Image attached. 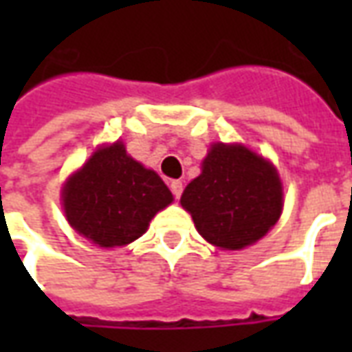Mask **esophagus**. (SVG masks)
<instances>
[{"label": "esophagus", "mask_w": 352, "mask_h": 352, "mask_svg": "<svg viewBox=\"0 0 352 352\" xmlns=\"http://www.w3.org/2000/svg\"><path fill=\"white\" fill-rule=\"evenodd\" d=\"M169 188H171V194H173L177 199L181 198V194H183V183H181V181H171V183H169Z\"/></svg>", "instance_id": "obj_1"}]
</instances>
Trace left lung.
<instances>
[{
	"label": "left lung",
	"instance_id": "1",
	"mask_svg": "<svg viewBox=\"0 0 352 352\" xmlns=\"http://www.w3.org/2000/svg\"><path fill=\"white\" fill-rule=\"evenodd\" d=\"M196 228L211 245L243 249L279 221L283 188L270 162L241 145L211 146L196 177L181 196Z\"/></svg>",
	"mask_w": 352,
	"mask_h": 352
}]
</instances>
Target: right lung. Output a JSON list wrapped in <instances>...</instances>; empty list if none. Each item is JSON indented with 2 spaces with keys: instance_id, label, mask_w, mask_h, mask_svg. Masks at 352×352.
<instances>
[{
  "instance_id": "1",
  "label": "right lung",
  "mask_w": 352,
  "mask_h": 352,
  "mask_svg": "<svg viewBox=\"0 0 352 352\" xmlns=\"http://www.w3.org/2000/svg\"><path fill=\"white\" fill-rule=\"evenodd\" d=\"M62 198L65 217L80 236L100 247H120L143 236L173 196L153 169L130 158L116 141L69 177Z\"/></svg>"
}]
</instances>
